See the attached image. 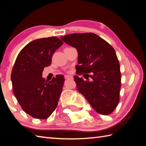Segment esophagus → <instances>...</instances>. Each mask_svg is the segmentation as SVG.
Listing matches in <instances>:
<instances>
[{"label": "esophagus", "instance_id": "obj_1", "mask_svg": "<svg viewBox=\"0 0 146 146\" xmlns=\"http://www.w3.org/2000/svg\"><path fill=\"white\" fill-rule=\"evenodd\" d=\"M64 78H65V79H70L72 78V76H71V75H65Z\"/></svg>", "mask_w": 146, "mask_h": 146}]
</instances>
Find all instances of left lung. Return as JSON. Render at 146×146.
I'll use <instances>...</instances> for the list:
<instances>
[{
  "label": "left lung",
  "instance_id": "1",
  "mask_svg": "<svg viewBox=\"0 0 146 146\" xmlns=\"http://www.w3.org/2000/svg\"><path fill=\"white\" fill-rule=\"evenodd\" d=\"M61 39L78 51L77 75L87 76L86 80L74 76L78 91L98 113H112L120 100L121 86L120 67L115 49L92 33H73Z\"/></svg>",
  "mask_w": 146,
  "mask_h": 146
}]
</instances>
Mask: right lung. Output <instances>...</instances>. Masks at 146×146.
I'll list each match as a JSON object with an SVG mask.
<instances>
[{"instance_id": "obj_1", "label": "right lung", "mask_w": 146, "mask_h": 146, "mask_svg": "<svg viewBox=\"0 0 146 146\" xmlns=\"http://www.w3.org/2000/svg\"><path fill=\"white\" fill-rule=\"evenodd\" d=\"M63 44L55 36L30 42L19 53L12 68L14 95L22 109L35 119H48L58 106L64 77L58 75L48 82L42 74Z\"/></svg>"}]
</instances>
